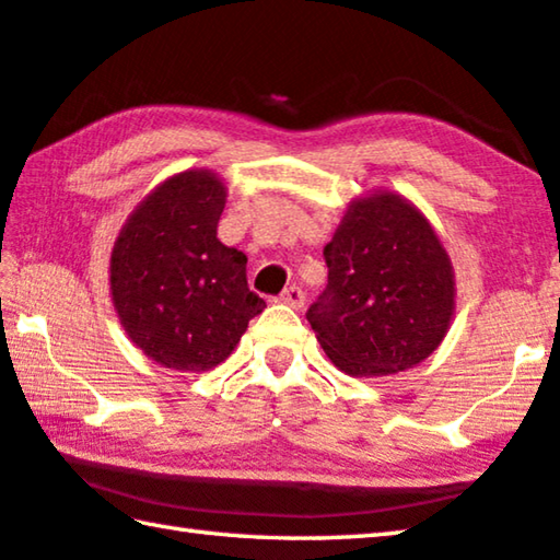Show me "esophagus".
Here are the masks:
<instances>
[{
    "label": "esophagus",
    "instance_id": "obj_1",
    "mask_svg": "<svg viewBox=\"0 0 560 560\" xmlns=\"http://www.w3.org/2000/svg\"><path fill=\"white\" fill-rule=\"evenodd\" d=\"M279 301L287 303V306H291V308H303V303H306V293H303L299 287H289L281 291Z\"/></svg>",
    "mask_w": 560,
    "mask_h": 560
}]
</instances>
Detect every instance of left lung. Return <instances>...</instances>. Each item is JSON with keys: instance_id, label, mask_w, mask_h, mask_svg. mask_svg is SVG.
<instances>
[{"instance_id": "left-lung-1", "label": "left lung", "mask_w": 560, "mask_h": 560, "mask_svg": "<svg viewBox=\"0 0 560 560\" xmlns=\"http://www.w3.org/2000/svg\"><path fill=\"white\" fill-rule=\"evenodd\" d=\"M324 259L328 283L306 318L340 371L393 375L442 343L454 311L452 264L400 195L350 202Z\"/></svg>"}]
</instances>
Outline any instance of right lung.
I'll use <instances>...</instances> for the list:
<instances>
[{"instance_id": "1", "label": "right lung", "mask_w": 560, "mask_h": 560, "mask_svg": "<svg viewBox=\"0 0 560 560\" xmlns=\"http://www.w3.org/2000/svg\"><path fill=\"white\" fill-rule=\"evenodd\" d=\"M222 179L187 170L155 187L110 254L118 318L148 358L183 373L220 365L267 301L249 291L246 257L217 240Z\"/></svg>"}]
</instances>
